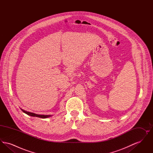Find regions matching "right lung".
<instances>
[{
	"label": "right lung",
	"mask_w": 153,
	"mask_h": 153,
	"mask_svg": "<svg viewBox=\"0 0 153 153\" xmlns=\"http://www.w3.org/2000/svg\"><path fill=\"white\" fill-rule=\"evenodd\" d=\"M21 110L24 113L26 114L27 115L31 116V117H41V118H47V117H51V115H38V114H34V113L26 111L23 109H21Z\"/></svg>",
	"instance_id": "1"
}]
</instances>
